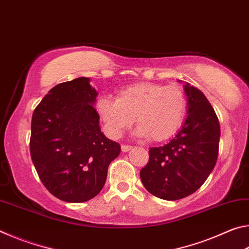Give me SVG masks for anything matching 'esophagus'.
Instances as JSON below:
<instances>
[{
    "label": "esophagus",
    "mask_w": 249,
    "mask_h": 249,
    "mask_svg": "<svg viewBox=\"0 0 249 249\" xmlns=\"http://www.w3.org/2000/svg\"><path fill=\"white\" fill-rule=\"evenodd\" d=\"M133 147L129 145H122V151H123V153H127V151H129Z\"/></svg>",
    "instance_id": "1"
}]
</instances>
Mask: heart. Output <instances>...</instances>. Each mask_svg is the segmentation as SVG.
Returning a JSON list of instances; mask_svg holds the SVG:
<instances>
[{"label": "heart", "instance_id": "b5f03b06", "mask_svg": "<svg viewBox=\"0 0 249 249\" xmlns=\"http://www.w3.org/2000/svg\"><path fill=\"white\" fill-rule=\"evenodd\" d=\"M96 109L109 136L120 137L135 119L138 136L160 142L171 137L182 124L187 99L178 86L142 82L120 90L116 100L103 96Z\"/></svg>", "mask_w": 249, "mask_h": 249}]
</instances>
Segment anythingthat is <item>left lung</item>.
Masks as SVG:
<instances>
[{
    "label": "left lung",
    "instance_id": "1",
    "mask_svg": "<svg viewBox=\"0 0 249 249\" xmlns=\"http://www.w3.org/2000/svg\"><path fill=\"white\" fill-rule=\"evenodd\" d=\"M188 117L174 140L151 147L141 170L146 190L159 199L175 201L195 193L215 167L221 128L216 113L196 88L184 86Z\"/></svg>",
    "mask_w": 249,
    "mask_h": 249
}]
</instances>
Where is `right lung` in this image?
<instances>
[{
    "label": "right lung",
    "instance_id": "add662e5",
    "mask_svg": "<svg viewBox=\"0 0 249 249\" xmlns=\"http://www.w3.org/2000/svg\"><path fill=\"white\" fill-rule=\"evenodd\" d=\"M81 77L57 84L32 117L29 150L46 189L59 200L80 203L102 190L108 165L121 153L104 136L93 104L98 92Z\"/></svg>",
    "mask_w": 249,
    "mask_h": 249
}]
</instances>
